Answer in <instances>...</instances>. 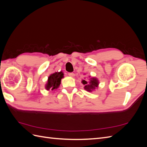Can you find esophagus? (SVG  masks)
Wrapping results in <instances>:
<instances>
[{
    "mask_svg": "<svg viewBox=\"0 0 147 147\" xmlns=\"http://www.w3.org/2000/svg\"><path fill=\"white\" fill-rule=\"evenodd\" d=\"M68 74H69V75L70 77H74L75 76V74H74V73H73V72H69Z\"/></svg>",
    "mask_w": 147,
    "mask_h": 147,
    "instance_id": "esophagus-1",
    "label": "esophagus"
}]
</instances>
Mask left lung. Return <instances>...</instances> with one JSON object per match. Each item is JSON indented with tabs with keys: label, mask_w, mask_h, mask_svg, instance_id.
<instances>
[{
	"label": "left lung",
	"mask_w": 147,
	"mask_h": 147,
	"mask_svg": "<svg viewBox=\"0 0 147 147\" xmlns=\"http://www.w3.org/2000/svg\"><path fill=\"white\" fill-rule=\"evenodd\" d=\"M90 81L89 82H87L86 81L83 80L82 81V83L83 84H85V86L84 87V89L86 90L88 92H92L93 90H94L96 88L98 87L99 85V81L96 78H91Z\"/></svg>",
	"instance_id": "8db88e82"
}]
</instances>
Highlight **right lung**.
Segmentation results:
<instances>
[{
	"instance_id": "obj_1",
	"label": "right lung",
	"mask_w": 147,
	"mask_h": 147,
	"mask_svg": "<svg viewBox=\"0 0 147 147\" xmlns=\"http://www.w3.org/2000/svg\"><path fill=\"white\" fill-rule=\"evenodd\" d=\"M64 77V74L63 72H55L52 74L48 77L47 83L45 85V89L47 90H54L55 89L58 88L61 79Z\"/></svg>"
}]
</instances>
